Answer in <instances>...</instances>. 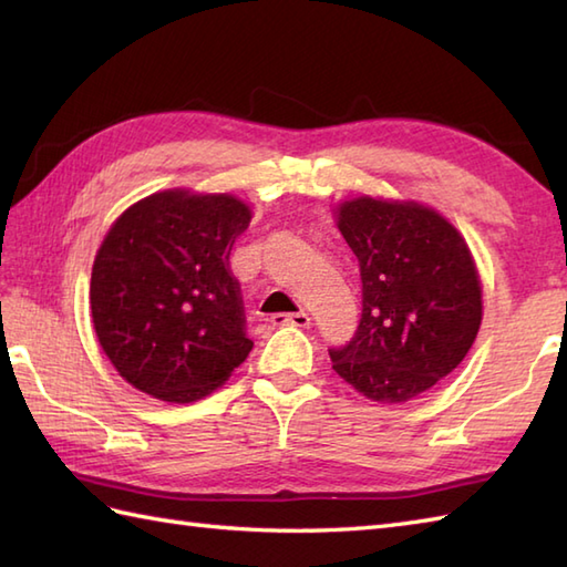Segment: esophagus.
<instances>
[{
	"label": "esophagus",
	"mask_w": 567,
	"mask_h": 567,
	"mask_svg": "<svg viewBox=\"0 0 567 567\" xmlns=\"http://www.w3.org/2000/svg\"><path fill=\"white\" fill-rule=\"evenodd\" d=\"M272 327H299V329H307L311 323V317L307 311H292V315H272L270 317Z\"/></svg>",
	"instance_id": "1"
}]
</instances>
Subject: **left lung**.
<instances>
[{
    "label": "left lung",
    "mask_w": 567,
    "mask_h": 567,
    "mask_svg": "<svg viewBox=\"0 0 567 567\" xmlns=\"http://www.w3.org/2000/svg\"><path fill=\"white\" fill-rule=\"evenodd\" d=\"M355 252L363 317L329 351L368 400L404 404L463 363L483 323V285L463 234L429 204L360 195L333 207Z\"/></svg>",
    "instance_id": "left-lung-1"
}]
</instances>
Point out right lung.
I'll use <instances>...</instances> for the list:
<instances>
[{"label": "right lung", "mask_w": 567, "mask_h": 567, "mask_svg": "<svg viewBox=\"0 0 567 567\" xmlns=\"http://www.w3.org/2000/svg\"><path fill=\"white\" fill-rule=\"evenodd\" d=\"M250 207L228 192L161 189L116 216L94 256L92 327L131 388L171 404L212 394L248 358L228 272Z\"/></svg>", "instance_id": "obj_1"}]
</instances>
